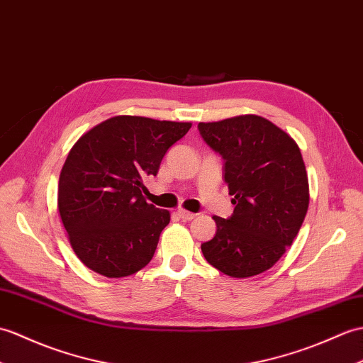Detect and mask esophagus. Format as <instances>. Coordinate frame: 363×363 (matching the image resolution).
Masks as SVG:
<instances>
[{"label":"esophagus","instance_id":"esophagus-1","mask_svg":"<svg viewBox=\"0 0 363 363\" xmlns=\"http://www.w3.org/2000/svg\"><path fill=\"white\" fill-rule=\"evenodd\" d=\"M178 215H179V218H182L184 221H191L193 218L196 216L195 213H191V212H189V210H185V208H179L178 210Z\"/></svg>","mask_w":363,"mask_h":363}]
</instances>
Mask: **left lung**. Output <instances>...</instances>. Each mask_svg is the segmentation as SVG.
Here are the masks:
<instances>
[{
  "mask_svg": "<svg viewBox=\"0 0 363 363\" xmlns=\"http://www.w3.org/2000/svg\"><path fill=\"white\" fill-rule=\"evenodd\" d=\"M202 139L225 161L233 196L229 220L213 216L215 237L201 244L210 264L233 278L271 269L297 237L309 206L300 148L288 133L257 114L199 122Z\"/></svg>",
  "mask_w": 363,
  "mask_h": 363,
  "instance_id": "8db88e82",
  "label": "left lung"
}]
</instances>
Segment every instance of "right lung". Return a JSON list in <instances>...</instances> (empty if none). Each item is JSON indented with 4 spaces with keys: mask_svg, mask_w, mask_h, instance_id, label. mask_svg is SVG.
I'll return each instance as SVG.
<instances>
[{
    "mask_svg": "<svg viewBox=\"0 0 363 363\" xmlns=\"http://www.w3.org/2000/svg\"><path fill=\"white\" fill-rule=\"evenodd\" d=\"M190 122L116 116L74 143L58 179L57 204L67 240L83 264L108 278L139 272L155 255L170 212L142 193L167 150Z\"/></svg>",
    "mask_w": 363,
    "mask_h": 363,
    "instance_id": "1",
    "label": "right lung"
}]
</instances>
